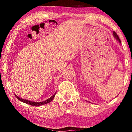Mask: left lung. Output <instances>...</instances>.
Here are the masks:
<instances>
[{"label":"left lung","instance_id":"1","mask_svg":"<svg viewBox=\"0 0 132 132\" xmlns=\"http://www.w3.org/2000/svg\"><path fill=\"white\" fill-rule=\"evenodd\" d=\"M113 37H114L115 38H116L117 40V41H119V43H121L120 40V38H119V36H118L117 35V33H116V32H115V31H113Z\"/></svg>","mask_w":132,"mask_h":132}]
</instances>
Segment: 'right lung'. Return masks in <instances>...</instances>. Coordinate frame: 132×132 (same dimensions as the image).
<instances>
[{"instance_id":"1","label":"right lung","mask_w":132,"mask_h":132,"mask_svg":"<svg viewBox=\"0 0 132 132\" xmlns=\"http://www.w3.org/2000/svg\"><path fill=\"white\" fill-rule=\"evenodd\" d=\"M56 92L55 93H54V94L51 97H50L49 99H46V101H43V102H33V101H28V100H27V99H22V98L19 97L17 96L15 94H15V95L16 97L17 98V99H19L20 101H21V102H24V103H25V104H29V105H30L36 106V107H37V106H40V105H44V104H48V103L50 102L51 101L54 99V96H55V95H56Z\"/></svg>"}]
</instances>
